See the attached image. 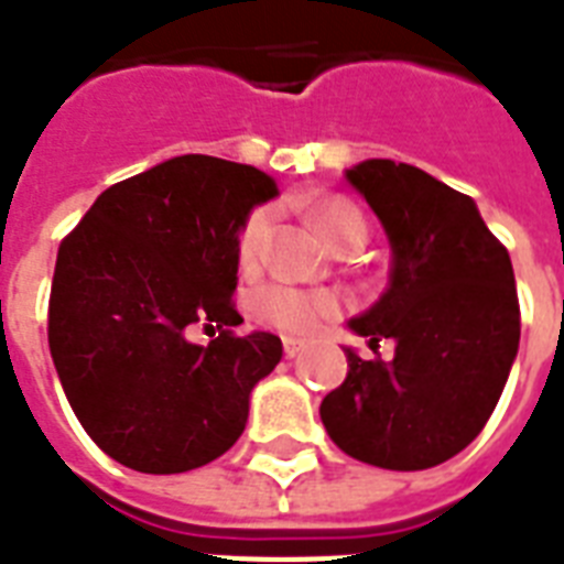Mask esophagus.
I'll list each match as a JSON object with an SVG mask.
<instances>
[{
    "mask_svg": "<svg viewBox=\"0 0 564 564\" xmlns=\"http://www.w3.org/2000/svg\"><path fill=\"white\" fill-rule=\"evenodd\" d=\"M301 348H304V343H301V339H292V336H283V354H286V357H295V354L301 351Z\"/></svg>",
    "mask_w": 564,
    "mask_h": 564,
    "instance_id": "obj_1",
    "label": "esophagus"
}]
</instances>
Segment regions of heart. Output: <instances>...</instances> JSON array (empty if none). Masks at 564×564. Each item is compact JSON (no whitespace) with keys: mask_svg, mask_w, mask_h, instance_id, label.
<instances>
[{"mask_svg":"<svg viewBox=\"0 0 564 564\" xmlns=\"http://www.w3.org/2000/svg\"><path fill=\"white\" fill-rule=\"evenodd\" d=\"M272 207H254L246 216L237 234V260L242 269H254L260 263L269 234H272ZM316 221L334 248L351 237L369 239V221L360 207L348 198H327L318 204ZM246 307L257 325L274 327L283 334H313L322 322L343 313L345 301L334 290H310V286L274 278V281L257 283L254 290L248 292Z\"/></svg>","mask_w":564,"mask_h":564,"instance_id":"1","label":"heart"}]
</instances>
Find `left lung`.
I'll use <instances>...</instances> for the list:
<instances>
[{"instance_id": "left-lung-1", "label": "left lung", "mask_w": 564, "mask_h": 564, "mask_svg": "<svg viewBox=\"0 0 564 564\" xmlns=\"http://www.w3.org/2000/svg\"><path fill=\"white\" fill-rule=\"evenodd\" d=\"M392 246L389 290L351 330L392 360L348 348V377L322 401L336 447L360 463L421 471L477 438L521 339L516 274L468 195L419 166L362 161L345 172Z\"/></svg>"}]
</instances>
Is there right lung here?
I'll list each match as a JSON object with an SVG mask.
<instances>
[{"instance_id":"add662e5","label":"right lung","mask_w":564,"mask_h":564,"mask_svg":"<svg viewBox=\"0 0 564 564\" xmlns=\"http://www.w3.org/2000/svg\"><path fill=\"white\" fill-rule=\"evenodd\" d=\"M274 195L254 166L184 154L105 189L64 237L48 351L66 401L110 459L181 474L242 436L248 394L283 345L234 334L237 234ZM195 324L220 336L189 344Z\"/></svg>"}]
</instances>
